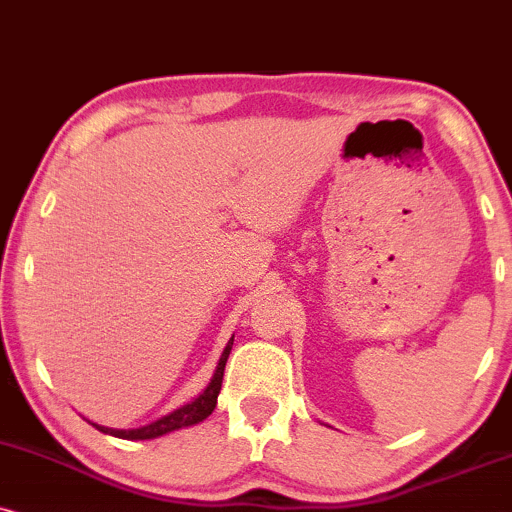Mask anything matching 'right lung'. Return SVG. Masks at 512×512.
<instances>
[{"instance_id":"right-lung-1","label":"right lung","mask_w":512,"mask_h":512,"mask_svg":"<svg viewBox=\"0 0 512 512\" xmlns=\"http://www.w3.org/2000/svg\"><path fill=\"white\" fill-rule=\"evenodd\" d=\"M232 342H235V334H232V339L225 344L223 353H220V361L216 365V370H213L211 382L206 384V389L201 391L197 399H192L189 403H185V406L170 410V413L161 415L159 420L149 422V425L135 427V430H113V427L97 425V422H90V420H87V422H90L92 427H97L99 432L111 434V437H118V439H128V441L156 439V437H163V434H170V432L185 430V427L199 425V422H204L208 415L213 413V408H216V403H218L220 384H223V372H225L227 356H230V351H232Z\"/></svg>"}]
</instances>
